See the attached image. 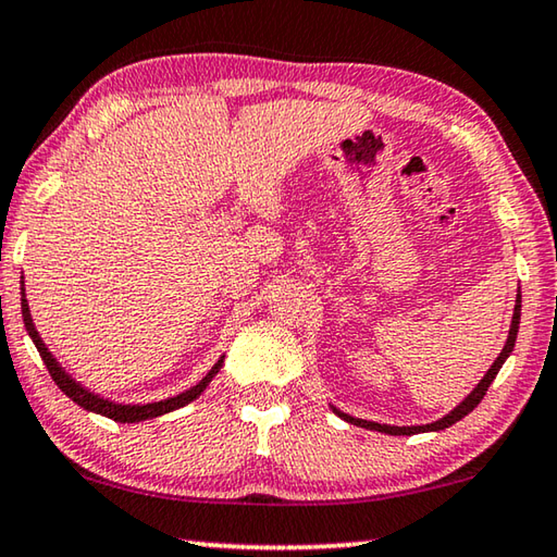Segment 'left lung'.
Instances as JSON below:
<instances>
[{"label": "left lung", "mask_w": 557, "mask_h": 557, "mask_svg": "<svg viewBox=\"0 0 557 557\" xmlns=\"http://www.w3.org/2000/svg\"><path fill=\"white\" fill-rule=\"evenodd\" d=\"M518 322H521V295L516 297L513 322H511V332H508V338H506V346H504V351L498 354V358H496V361H494L492 369L486 371V375H484V379H482V383H479L476 388L471 391V395H467L465 403H459L455 410H451L449 414H445V418L437 420V422H430V425H418V428H391V425H381V422H369V420H358V418H351V414H346V412H338L336 408H334V412L342 414V418H344L346 422H351V425L366 428V430H375V432H385V435H418V432H435V430H445V428H449V425H455V422H459L461 418H465V414H469L471 410L476 408L479 403H482V398H484L486 391H488V385H492V381L496 379L498 369H502L506 358L511 356V351H513V344H516V334H518Z\"/></svg>", "instance_id": "left-lung-1"}]
</instances>
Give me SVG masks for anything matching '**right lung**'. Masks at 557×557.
<instances>
[{
  "label": "right lung",
  "mask_w": 557,
  "mask_h": 557,
  "mask_svg": "<svg viewBox=\"0 0 557 557\" xmlns=\"http://www.w3.org/2000/svg\"><path fill=\"white\" fill-rule=\"evenodd\" d=\"M22 314H24L26 332H29V336L34 338L36 351L41 354L46 369H49V373H51V379L55 381V385H59V388H61L65 395H69V398H71L73 403H78L81 408L106 414V418L115 420V422H139V420L159 418V414L172 412V410H176V408H184L186 403H191V400L199 398L206 385L211 383L213 375L219 373L221 366H223V358H221V361L215 363L209 373H206V379H203L201 383H196L191 391L176 395V398H169V400H162V403H149V405H115V403H110V400H106V398H98V395L88 393L86 388H83L81 383H75V381L71 379V375L65 373L59 363H55V358L51 356L49 348H46V344L41 342L39 332H36V329H34L32 314H29V305H26V299H22Z\"/></svg>",
  "instance_id": "add662e5"
}]
</instances>
